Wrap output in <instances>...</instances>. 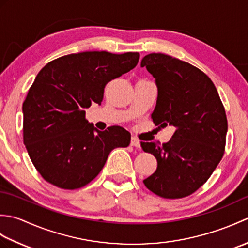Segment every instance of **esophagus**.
<instances>
[{
    "instance_id": "esophagus-1",
    "label": "esophagus",
    "mask_w": 248,
    "mask_h": 248,
    "mask_svg": "<svg viewBox=\"0 0 248 248\" xmlns=\"http://www.w3.org/2000/svg\"><path fill=\"white\" fill-rule=\"evenodd\" d=\"M131 146H133V147H140V140L136 139V138H134V136H132V138H131Z\"/></svg>"
}]
</instances>
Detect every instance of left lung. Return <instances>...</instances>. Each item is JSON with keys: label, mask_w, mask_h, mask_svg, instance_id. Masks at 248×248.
Returning <instances> with one entry per match:
<instances>
[{"label": "left lung", "mask_w": 248, "mask_h": 248, "mask_svg": "<svg viewBox=\"0 0 248 248\" xmlns=\"http://www.w3.org/2000/svg\"><path fill=\"white\" fill-rule=\"evenodd\" d=\"M140 67L155 78L157 88L152 120L162 128H176L162 146L141 143L157 161L156 170L144 183L161 197H186L207 182L222 160L228 130L225 108L210 78L188 62L151 53Z\"/></svg>", "instance_id": "8db88e82"}]
</instances>
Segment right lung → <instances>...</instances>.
Returning a JSON list of instances; mask_svg holds the SVG:
<instances>
[{
    "label": "right lung",
    "instance_id": "add662e5",
    "mask_svg": "<svg viewBox=\"0 0 248 248\" xmlns=\"http://www.w3.org/2000/svg\"><path fill=\"white\" fill-rule=\"evenodd\" d=\"M139 59L138 52H82L39 71L22 105L23 141L46 181L80 188L98 176L110 151L129 146L127 130L99 131L85 119V109L101 104L107 83L133 69Z\"/></svg>",
    "mask_w": 248,
    "mask_h": 248
}]
</instances>
